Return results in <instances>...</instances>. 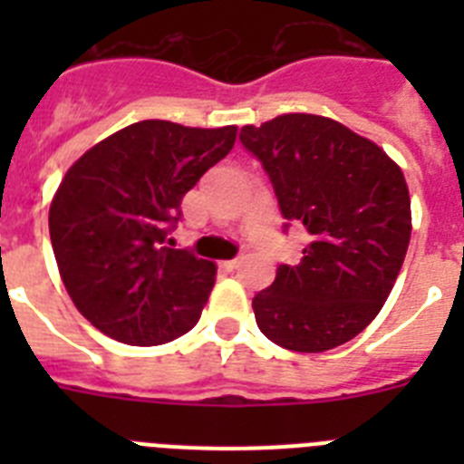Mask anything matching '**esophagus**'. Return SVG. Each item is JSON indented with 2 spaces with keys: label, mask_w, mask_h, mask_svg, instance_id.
I'll return each instance as SVG.
<instances>
[{
  "label": "esophagus",
  "mask_w": 464,
  "mask_h": 464,
  "mask_svg": "<svg viewBox=\"0 0 464 464\" xmlns=\"http://www.w3.org/2000/svg\"><path fill=\"white\" fill-rule=\"evenodd\" d=\"M241 260H244V257H232V260H225V262H220V267L223 269H227V272H235V269H239V265H241Z\"/></svg>",
  "instance_id": "1"
}]
</instances>
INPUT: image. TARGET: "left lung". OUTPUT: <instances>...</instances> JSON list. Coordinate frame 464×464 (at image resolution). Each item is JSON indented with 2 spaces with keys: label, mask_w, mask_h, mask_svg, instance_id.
I'll use <instances>...</instances> for the list:
<instances>
[{
  "label": "left lung",
  "mask_w": 464,
  "mask_h": 464,
  "mask_svg": "<svg viewBox=\"0 0 464 464\" xmlns=\"http://www.w3.org/2000/svg\"><path fill=\"white\" fill-rule=\"evenodd\" d=\"M272 181L281 216L304 227L299 265H278L253 297L260 332L297 353L358 337L391 295L411 237L400 167L342 122L285 113L239 134Z\"/></svg>",
  "instance_id": "left-lung-1"
}]
</instances>
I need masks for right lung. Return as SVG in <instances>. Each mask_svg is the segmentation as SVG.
Listing matches in <instances>:
<instances>
[{"label":"right lung","instance_id":"add662e5","mask_svg":"<svg viewBox=\"0 0 464 464\" xmlns=\"http://www.w3.org/2000/svg\"><path fill=\"white\" fill-rule=\"evenodd\" d=\"M237 127L141 121L111 134L64 174L48 213L73 304L106 337L158 346L197 325L216 265L169 248L181 199L232 150Z\"/></svg>","mask_w":464,"mask_h":464}]
</instances>
